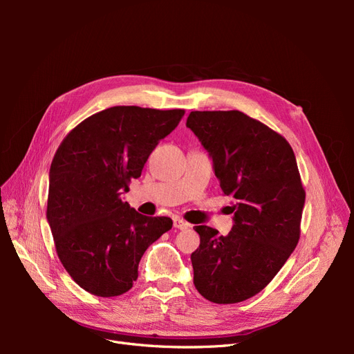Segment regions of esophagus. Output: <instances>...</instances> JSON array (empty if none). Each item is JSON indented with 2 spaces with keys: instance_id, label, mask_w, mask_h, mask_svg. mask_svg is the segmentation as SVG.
I'll return each mask as SVG.
<instances>
[{
  "instance_id": "34e87169",
  "label": "esophagus",
  "mask_w": 354,
  "mask_h": 354,
  "mask_svg": "<svg viewBox=\"0 0 354 354\" xmlns=\"http://www.w3.org/2000/svg\"><path fill=\"white\" fill-rule=\"evenodd\" d=\"M173 224H174L176 229H180V230H186V229L190 227V224L187 221H185L183 218H180V217H174Z\"/></svg>"
}]
</instances>
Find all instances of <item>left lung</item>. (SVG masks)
I'll use <instances>...</instances> for the list:
<instances>
[{
  "label": "left lung",
  "instance_id": "1",
  "mask_svg": "<svg viewBox=\"0 0 354 354\" xmlns=\"http://www.w3.org/2000/svg\"><path fill=\"white\" fill-rule=\"evenodd\" d=\"M186 127L209 153L223 194L234 199L227 236L195 227L194 283L212 303H241L270 283L298 243L306 192L295 155L281 134L239 111L190 112Z\"/></svg>",
  "mask_w": 354,
  "mask_h": 354
}]
</instances>
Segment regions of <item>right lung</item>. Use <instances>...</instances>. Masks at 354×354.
Wrapping results in <instances>:
<instances>
[{
  "label": "right lung",
  "instance_id": "add662e5",
  "mask_svg": "<svg viewBox=\"0 0 354 354\" xmlns=\"http://www.w3.org/2000/svg\"><path fill=\"white\" fill-rule=\"evenodd\" d=\"M183 109L113 106L63 138L50 167L47 221L59 259L85 291L116 297L133 288L145 251L173 227L121 199Z\"/></svg>",
  "mask_w": 354,
  "mask_h": 354
}]
</instances>
